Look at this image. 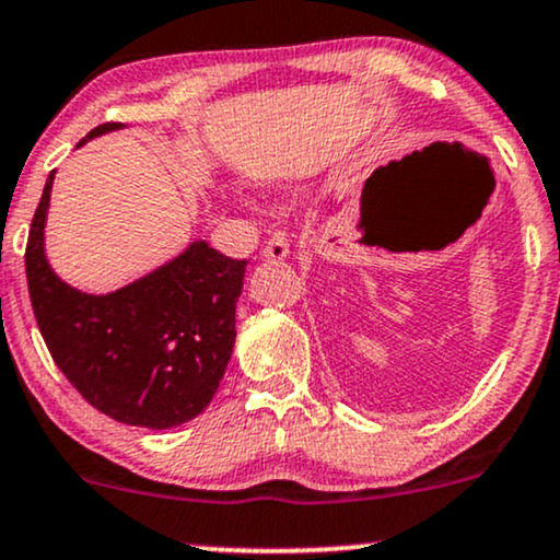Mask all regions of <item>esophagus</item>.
Masks as SVG:
<instances>
[{
    "instance_id": "34e87169",
    "label": "esophagus",
    "mask_w": 560,
    "mask_h": 560,
    "mask_svg": "<svg viewBox=\"0 0 560 560\" xmlns=\"http://www.w3.org/2000/svg\"><path fill=\"white\" fill-rule=\"evenodd\" d=\"M262 258L266 260H287L289 258V242L284 232H273L271 240L262 245Z\"/></svg>"
}]
</instances>
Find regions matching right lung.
Instances as JSON below:
<instances>
[{"instance_id": "add662e5", "label": "right lung", "mask_w": 560, "mask_h": 560, "mask_svg": "<svg viewBox=\"0 0 560 560\" xmlns=\"http://www.w3.org/2000/svg\"><path fill=\"white\" fill-rule=\"evenodd\" d=\"M114 130L122 125H101L78 148ZM51 185L54 172L33 215L25 273L54 362L80 396L112 420L151 430L190 422L224 378L247 262L195 240L177 258L114 292H80L59 279L46 258Z\"/></svg>"}]
</instances>
